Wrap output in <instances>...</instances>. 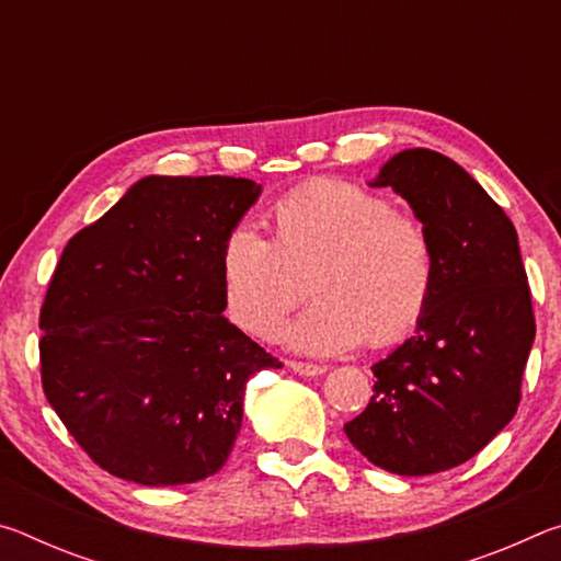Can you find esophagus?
Here are the masks:
<instances>
[{
  "label": "esophagus",
  "mask_w": 561,
  "mask_h": 561,
  "mask_svg": "<svg viewBox=\"0 0 561 561\" xmlns=\"http://www.w3.org/2000/svg\"><path fill=\"white\" fill-rule=\"evenodd\" d=\"M287 366L291 368L294 374H299V376H321L327 371L324 366H319V364H307V360H287Z\"/></svg>",
  "instance_id": "34e87169"
}]
</instances>
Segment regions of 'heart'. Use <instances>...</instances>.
<instances>
[{"instance_id": "heart-1", "label": "heart", "mask_w": 561, "mask_h": 561, "mask_svg": "<svg viewBox=\"0 0 561 561\" xmlns=\"http://www.w3.org/2000/svg\"><path fill=\"white\" fill-rule=\"evenodd\" d=\"M270 222L272 240L240 222L220 247L227 314L247 334L277 336L304 282L317 301L287 331L304 354L391 346L428 311L438 282L431 227L398 213L391 197L314 180L274 203Z\"/></svg>"}]
</instances>
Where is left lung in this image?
I'll return each mask as SVG.
<instances>
[{
  "label": "left lung",
  "instance_id": "obj_1",
  "mask_svg": "<svg viewBox=\"0 0 561 561\" xmlns=\"http://www.w3.org/2000/svg\"><path fill=\"white\" fill-rule=\"evenodd\" d=\"M371 185L431 227L438 282L415 334L371 366V401L344 431L378 468L417 478L470 460L517 413L535 311L515 225L455 160L403 150Z\"/></svg>",
  "mask_w": 561,
  "mask_h": 561
}]
</instances>
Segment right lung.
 <instances>
[{"label": "right lung", "instance_id": "right-lung-1", "mask_svg": "<svg viewBox=\"0 0 561 561\" xmlns=\"http://www.w3.org/2000/svg\"><path fill=\"white\" fill-rule=\"evenodd\" d=\"M260 193L247 178L148 175L64 247L39 314L42 386L121 480L210 478L240 433L247 378L282 368L222 317L220 247Z\"/></svg>", "mask_w": 561, "mask_h": 561}]
</instances>
